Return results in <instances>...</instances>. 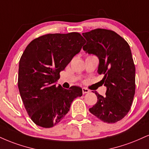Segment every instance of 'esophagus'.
Masks as SVG:
<instances>
[{
	"instance_id": "esophagus-1",
	"label": "esophagus",
	"mask_w": 149,
	"mask_h": 149,
	"mask_svg": "<svg viewBox=\"0 0 149 149\" xmlns=\"http://www.w3.org/2000/svg\"><path fill=\"white\" fill-rule=\"evenodd\" d=\"M82 89V93H83V94H87V93L89 92V89L87 88H85V87H83Z\"/></svg>"
}]
</instances>
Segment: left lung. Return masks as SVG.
<instances>
[{"label": "left lung", "instance_id": "8db88e82", "mask_svg": "<svg viewBox=\"0 0 149 149\" xmlns=\"http://www.w3.org/2000/svg\"><path fill=\"white\" fill-rule=\"evenodd\" d=\"M83 50L99 60L98 73L107 87L105 96L95 92L97 103L89 112L105 123H115L128 114L135 93V67L130 46L110 30L97 28L82 33Z\"/></svg>", "mask_w": 149, "mask_h": 149}]
</instances>
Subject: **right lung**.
Returning <instances> with one entry per match:
<instances>
[{
    "label": "right lung",
    "mask_w": 149,
    "mask_h": 149,
    "mask_svg": "<svg viewBox=\"0 0 149 149\" xmlns=\"http://www.w3.org/2000/svg\"><path fill=\"white\" fill-rule=\"evenodd\" d=\"M85 44L78 33L47 34L27 46L19 61L18 87L32 121L51 128L62 120L75 98L82 95L79 87H56L60 73Z\"/></svg>",
    "instance_id": "add662e5"
}]
</instances>
